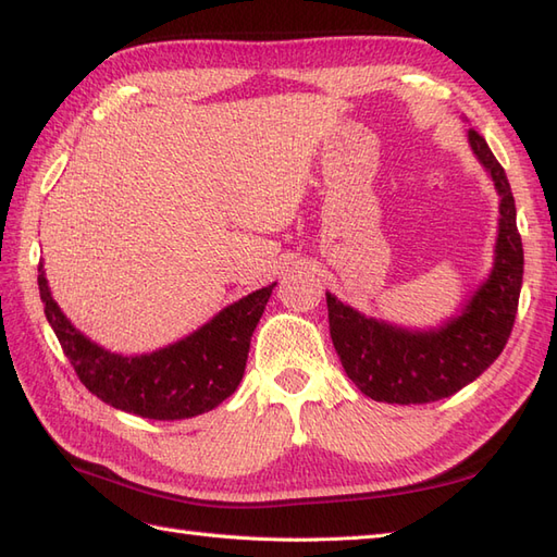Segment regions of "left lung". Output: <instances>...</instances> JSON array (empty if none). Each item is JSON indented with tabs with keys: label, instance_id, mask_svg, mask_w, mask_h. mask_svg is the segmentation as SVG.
I'll return each mask as SVG.
<instances>
[{
	"label": "left lung",
	"instance_id": "obj_1",
	"mask_svg": "<svg viewBox=\"0 0 557 557\" xmlns=\"http://www.w3.org/2000/svg\"><path fill=\"white\" fill-rule=\"evenodd\" d=\"M472 153L500 197L494 268L456 318L432 330H408L342 304L327 292L330 334L342 366L360 392L382 404H432L474 382L500 356L515 325L524 251L503 165L486 139L468 131Z\"/></svg>",
	"mask_w": 557,
	"mask_h": 557
}]
</instances>
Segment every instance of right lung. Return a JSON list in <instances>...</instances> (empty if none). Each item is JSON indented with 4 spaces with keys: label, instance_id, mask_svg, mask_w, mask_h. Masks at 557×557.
<instances>
[{
    "label": "right lung",
    "instance_id": "add662e5",
    "mask_svg": "<svg viewBox=\"0 0 557 557\" xmlns=\"http://www.w3.org/2000/svg\"><path fill=\"white\" fill-rule=\"evenodd\" d=\"M40 299L77 377L103 404L149 420H185L209 412L235 394L247 368L253 330L275 284L220 310L203 327L159 351L121 356L71 325L54 301L40 263Z\"/></svg>",
    "mask_w": 557,
    "mask_h": 557
}]
</instances>
